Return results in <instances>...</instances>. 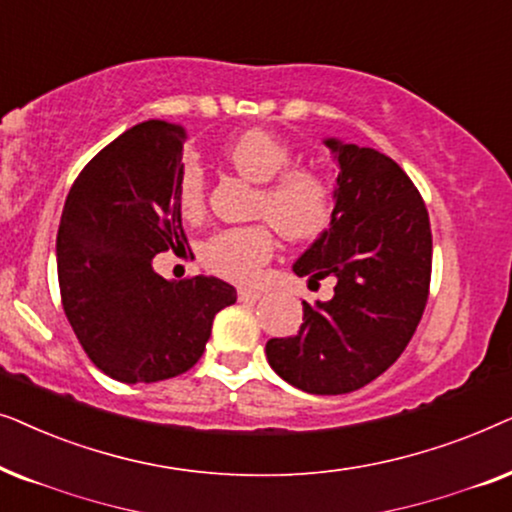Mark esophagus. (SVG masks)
Listing matches in <instances>:
<instances>
[{
	"mask_svg": "<svg viewBox=\"0 0 512 512\" xmlns=\"http://www.w3.org/2000/svg\"><path fill=\"white\" fill-rule=\"evenodd\" d=\"M260 297H262L260 290H250V288L238 290V299H241V302H257Z\"/></svg>",
	"mask_w": 512,
	"mask_h": 512,
	"instance_id": "esophagus-1",
	"label": "esophagus"
}]
</instances>
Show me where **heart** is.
Wrapping results in <instances>:
<instances>
[{"instance_id": "heart-1", "label": "heart", "mask_w": 512, "mask_h": 512, "mask_svg": "<svg viewBox=\"0 0 512 512\" xmlns=\"http://www.w3.org/2000/svg\"><path fill=\"white\" fill-rule=\"evenodd\" d=\"M245 180L260 185L255 215L267 217L290 241L320 234L332 217V182L309 166H290L292 147L278 135L252 128L224 149ZM177 203L187 217L206 208V177L196 161H187L177 180ZM274 255V234L267 224L224 229L203 243L201 260L208 271L236 283L255 281Z\"/></svg>"}]
</instances>
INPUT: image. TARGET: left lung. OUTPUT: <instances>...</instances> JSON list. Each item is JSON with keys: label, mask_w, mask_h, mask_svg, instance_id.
<instances>
[{"label": "left lung", "mask_w": 512, "mask_h": 512, "mask_svg": "<svg viewBox=\"0 0 512 512\" xmlns=\"http://www.w3.org/2000/svg\"><path fill=\"white\" fill-rule=\"evenodd\" d=\"M339 166L330 227L295 262L311 283L335 278V295L306 304L295 337L269 339L278 377L316 395L363 388L386 372L417 330L431 285L426 203L403 168L372 147L327 138Z\"/></svg>", "instance_id": "obj_1"}]
</instances>
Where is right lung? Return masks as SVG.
<instances>
[{"instance_id": "right-lung-1", "label": "right lung", "mask_w": 512, "mask_h": 512, "mask_svg": "<svg viewBox=\"0 0 512 512\" xmlns=\"http://www.w3.org/2000/svg\"><path fill=\"white\" fill-rule=\"evenodd\" d=\"M185 128L149 119L93 156L67 194L58 229L65 316L107 377L152 384L199 363L217 311L236 302L215 276L175 283L152 267L185 248L177 180Z\"/></svg>"}]
</instances>
